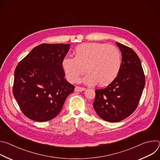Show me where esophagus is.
I'll use <instances>...</instances> for the list:
<instances>
[{"mask_svg":"<svg viewBox=\"0 0 160 160\" xmlns=\"http://www.w3.org/2000/svg\"><path fill=\"white\" fill-rule=\"evenodd\" d=\"M85 90H86V88L84 87H78V86H77L75 87V91H77V92H82V91H84Z\"/></svg>","mask_w":160,"mask_h":160,"instance_id":"34e87169","label":"esophagus"}]
</instances>
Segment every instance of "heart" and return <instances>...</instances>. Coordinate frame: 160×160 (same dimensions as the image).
<instances>
[{
  "label": "heart",
  "mask_w": 160,
  "mask_h": 160,
  "mask_svg": "<svg viewBox=\"0 0 160 160\" xmlns=\"http://www.w3.org/2000/svg\"><path fill=\"white\" fill-rule=\"evenodd\" d=\"M74 58L66 56L62 60V70L68 80L75 83L85 73L88 84L107 85L118 76L122 66L118 49L104 43H85L75 48Z\"/></svg>",
  "instance_id": "1"
}]
</instances>
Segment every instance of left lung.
<instances>
[{
  "instance_id": "8db88e82",
  "label": "left lung",
  "mask_w": 160,
  "mask_h": 160,
  "mask_svg": "<svg viewBox=\"0 0 160 160\" xmlns=\"http://www.w3.org/2000/svg\"><path fill=\"white\" fill-rule=\"evenodd\" d=\"M122 66L117 78L104 88L96 89L94 108L99 117L118 122L129 117L138 108L145 86L141 62L133 49L119 42Z\"/></svg>"
}]
</instances>
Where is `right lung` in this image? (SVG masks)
Instances as JSON below:
<instances>
[{
	"instance_id": "1",
	"label": "right lung",
	"mask_w": 160,
	"mask_h": 160,
	"mask_svg": "<svg viewBox=\"0 0 160 160\" xmlns=\"http://www.w3.org/2000/svg\"><path fill=\"white\" fill-rule=\"evenodd\" d=\"M70 44L42 43L17 65L12 92L24 115L46 122L60 112L75 87L64 78L61 62Z\"/></svg>"
}]
</instances>
